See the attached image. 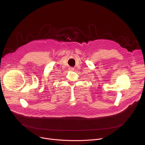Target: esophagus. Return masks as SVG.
Listing matches in <instances>:
<instances>
[{"label":"esophagus","mask_w":145,"mask_h":145,"mask_svg":"<svg viewBox=\"0 0 145 145\" xmlns=\"http://www.w3.org/2000/svg\"><path fill=\"white\" fill-rule=\"evenodd\" d=\"M69 70L71 71H73L74 70V68H73V67H70V68H69Z\"/></svg>","instance_id":"1"}]
</instances>
